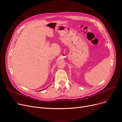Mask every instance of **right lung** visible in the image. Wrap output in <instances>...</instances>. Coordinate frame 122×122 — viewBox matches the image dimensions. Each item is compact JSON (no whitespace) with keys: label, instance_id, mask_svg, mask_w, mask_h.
Returning a JSON list of instances; mask_svg holds the SVG:
<instances>
[{"label":"right lung","instance_id":"1","mask_svg":"<svg viewBox=\"0 0 122 122\" xmlns=\"http://www.w3.org/2000/svg\"><path fill=\"white\" fill-rule=\"evenodd\" d=\"M42 91V90H41V91Z\"/></svg>","mask_w":122,"mask_h":122}]
</instances>
